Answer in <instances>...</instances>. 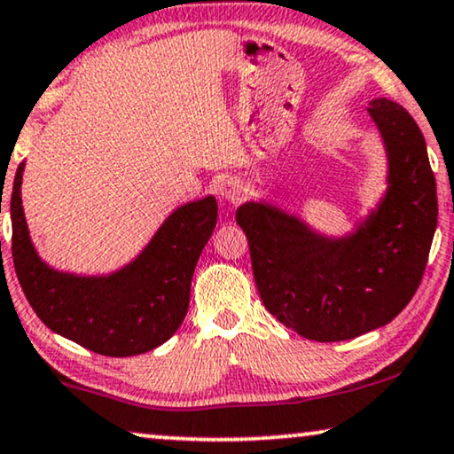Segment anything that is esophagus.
<instances>
[{"label": "esophagus", "instance_id": "esophagus-1", "mask_svg": "<svg viewBox=\"0 0 454 454\" xmlns=\"http://www.w3.org/2000/svg\"><path fill=\"white\" fill-rule=\"evenodd\" d=\"M222 195H224L228 201L236 203L245 197V187H242L239 181H226L224 184H222Z\"/></svg>", "mask_w": 454, "mask_h": 454}]
</instances>
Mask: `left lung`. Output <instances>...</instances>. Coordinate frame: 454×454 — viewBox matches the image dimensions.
<instances>
[{"instance_id":"obj_1","label":"left lung","mask_w":454,"mask_h":454,"mask_svg":"<svg viewBox=\"0 0 454 454\" xmlns=\"http://www.w3.org/2000/svg\"><path fill=\"white\" fill-rule=\"evenodd\" d=\"M388 154V187L379 212L341 240L263 203H245L254 284L265 309L315 341H343L391 323L419 288L438 222L436 178L426 142L397 102H370Z\"/></svg>"}]
</instances>
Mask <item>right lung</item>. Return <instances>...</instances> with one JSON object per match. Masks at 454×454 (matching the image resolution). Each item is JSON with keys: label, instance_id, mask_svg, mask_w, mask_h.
<instances>
[{"label": "right lung", "instance_id": "1", "mask_svg": "<svg viewBox=\"0 0 454 454\" xmlns=\"http://www.w3.org/2000/svg\"><path fill=\"white\" fill-rule=\"evenodd\" d=\"M22 170L24 164L18 166L10 197L12 257L36 317L102 356H137L170 340L187 315L191 278L215 228L214 197L178 207L125 270L108 278H78L53 271L35 253L22 212Z\"/></svg>", "mask_w": 454, "mask_h": 454}]
</instances>
